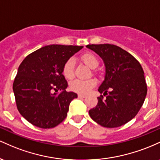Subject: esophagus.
<instances>
[{
	"label": "esophagus",
	"instance_id": "esophagus-1",
	"mask_svg": "<svg viewBox=\"0 0 160 160\" xmlns=\"http://www.w3.org/2000/svg\"><path fill=\"white\" fill-rule=\"evenodd\" d=\"M78 98H86V95L79 94V95H78Z\"/></svg>",
	"mask_w": 160,
	"mask_h": 160
}]
</instances>
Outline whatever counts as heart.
<instances>
[{"label":"heart","mask_w":160,"mask_h":160,"mask_svg":"<svg viewBox=\"0 0 160 160\" xmlns=\"http://www.w3.org/2000/svg\"><path fill=\"white\" fill-rule=\"evenodd\" d=\"M82 61L89 66L91 68H96L98 66V60L94 55L90 52H87L83 54L81 56ZM62 74L65 78L71 79L74 74V59L73 58H70L64 64L62 68ZM96 80L95 79L91 78L88 80H80V79H75L72 80L70 83V88L72 91L78 92L79 94L86 95L89 93L92 88L96 86Z\"/></svg>","instance_id":"1"}]
</instances>
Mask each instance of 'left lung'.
<instances>
[{
	"mask_svg": "<svg viewBox=\"0 0 160 160\" xmlns=\"http://www.w3.org/2000/svg\"><path fill=\"white\" fill-rule=\"evenodd\" d=\"M104 61L105 77L98 88L103 95L98 97V104L89 110L95 122L107 128L127 123L137 115L147 95L146 81L138 61L120 47L113 44H89Z\"/></svg>",
	"mask_w": 160,
	"mask_h": 160,
	"instance_id": "8db88e82",
	"label": "left lung"
}]
</instances>
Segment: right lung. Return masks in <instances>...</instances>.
Masks as SVG:
<instances>
[{
  "label": "right lung",
  "instance_id": "1",
  "mask_svg": "<svg viewBox=\"0 0 160 160\" xmlns=\"http://www.w3.org/2000/svg\"><path fill=\"white\" fill-rule=\"evenodd\" d=\"M82 46L52 44L34 51L20 64L12 89L18 111L34 126L50 128L67 117L69 104L78 95L65 90L64 64ZM58 90L61 92L58 94Z\"/></svg>",
  "mask_w": 160,
  "mask_h": 160
}]
</instances>
